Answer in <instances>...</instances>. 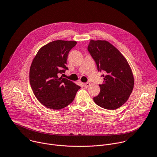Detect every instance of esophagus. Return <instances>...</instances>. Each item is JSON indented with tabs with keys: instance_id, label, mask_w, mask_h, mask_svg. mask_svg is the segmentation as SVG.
Wrapping results in <instances>:
<instances>
[{
	"instance_id": "esophagus-1",
	"label": "esophagus",
	"mask_w": 157,
	"mask_h": 157,
	"mask_svg": "<svg viewBox=\"0 0 157 157\" xmlns=\"http://www.w3.org/2000/svg\"><path fill=\"white\" fill-rule=\"evenodd\" d=\"M83 85H84V86H85V88H87V87L90 85V83L86 82V83H83Z\"/></svg>"
}]
</instances>
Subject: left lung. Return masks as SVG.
I'll list each match as a JSON object with an SVG mask.
<instances>
[{
  "label": "left lung",
  "instance_id": "left-lung-1",
  "mask_svg": "<svg viewBox=\"0 0 157 157\" xmlns=\"http://www.w3.org/2000/svg\"><path fill=\"white\" fill-rule=\"evenodd\" d=\"M88 50L95 60L98 71H103L100 92L93 98L95 103L106 109H116L127 101L134 79L126 59L113 44L105 40H91Z\"/></svg>",
  "mask_w": 157,
  "mask_h": 157
}]
</instances>
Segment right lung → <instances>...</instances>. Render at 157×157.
I'll use <instances>...</instances> for the list:
<instances>
[{
	"mask_svg": "<svg viewBox=\"0 0 157 157\" xmlns=\"http://www.w3.org/2000/svg\"><path fill=\"white\" fill-rule=\"evenodd\" d=\"M75 41L56 40L43 46L38 51L29 69V82L38 101L48 108L60 109L71 104L80 86L58 77L68 70L69 51Z\"/></svg>",
	"mask_w": 157,
	"mask_h": 157,
	"instance_id": "obj_1",
	"label": "right lung"
}]
</instances>
